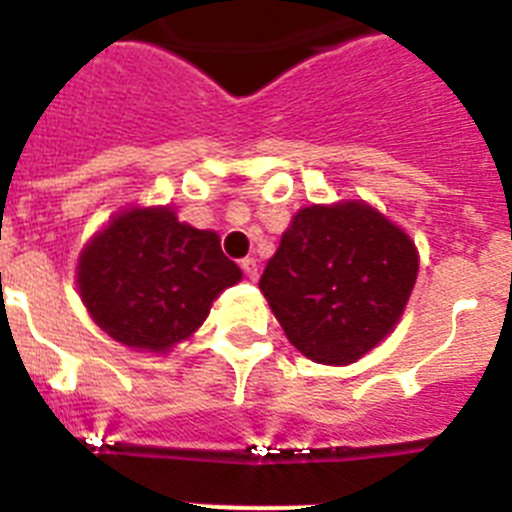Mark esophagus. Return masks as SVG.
<instances>
[{"label":"esophagus","instance_id":"34e87169","mask_svg":"<svg viewBox=\"0 0 512 512\" xmlns=\"http://www.w3.org/2000/svg\"><path fill=\"white\" fill-rule=\"evenodd\" d=\"M241 269H243V274L251 279V282H256V279H259V264H256V259H243Z\"/></svg>","mask_w":512,"mask_h":512}]
</instances>
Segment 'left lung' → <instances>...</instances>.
<instances>
[{"label": "left lung", "mask_w": 512, "mask_h": 512, "mask_svg": "<svg viewBox=\"0 0 512 512\" xmlns=\"http://www.w3.org/2000/svg\"><path fill=\"white\" fill-rule=\"evenodd\" d=\"M418 279V248L364 200L302 207L259 289L289 343L318 364L346 366L400 323Z\"/></svg>", "instance_id": "8db88e82"}]
</instances>
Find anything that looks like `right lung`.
<instances>
[{
	"instance_id": "1",
	"label": "right lung",
	"mask_w": 512,
	"mask_h": 512,
	"mask_svg": "<svg viewBox=\"0 0 512 512\" xmlns=\"http://www.w3.org/2000/svg\"><path fill=\"white\" fill-rule=\"evenodd\" d=\"M243 271L215 230L192 228L174 207H128L89 238L76 287L94 323L122 346L166 354L205 323Z\"/></svg>"
}]
</instances>
